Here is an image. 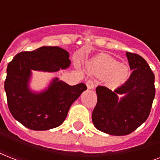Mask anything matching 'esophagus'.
<instances>
[{
    "label": "esophagus",
    "mask_w": 160,
    "mask_h": 160,
    "mask_svg": "<svg viewBox=\"0 0 160 160\" xmlns=\"http://www.w3.org/2000/svg\"><path fill=\"white\" fill-rule=\"evenodd\" d=\"M86 86H87L88 89H94V87H95L94 81L92 80H88L86 81Z\"/></svg>",
    "instance_id": "esophagus-1"
}]
</instances>
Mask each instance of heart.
Returning a JSON list of instances; mask_svg holds the SVG:
<instances>
[{"label": "heart", "instance_id": "obj_1", "mask_svg": "<svg viewBox=\"0 0 160 160\" xmlns=\"http://www.w3.org/2000/svg\"><path fill=\"white\" fill-rule=\"evenodd\" d=\"M89 70L100 77L107 76V80L114 85H120L127 80L129 70L126 65L107 55H100L88 63Z\"/></svg>", "mask_w": 160, "mask_h": 160}]
</instances>
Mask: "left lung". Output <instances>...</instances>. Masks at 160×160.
I'll list each match as a JSON object with an SVG mask.
<instances>
[{
	"mask_svg": "<svg viewBox=\"0 0 160 160\" xmlns=\"http://www.w3.org/2000/svg\"><path fill=\"white\" fill-rule=\"evenodd\" d=\"M126 56L133 70L129 80L114 91L97 86L92 113L96 129L116 136L130 134L148 119L155 95L154 75L146 60L130 52Z\"/></svg>",
	"mask_w": 160,
	"mask_h": 160,
	"instance_id": "obj_1",
	"label": "left lung"
}]
</instances>
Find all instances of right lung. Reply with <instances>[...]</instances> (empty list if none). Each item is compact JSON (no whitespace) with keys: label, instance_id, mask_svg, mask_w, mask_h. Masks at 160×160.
<instances>
[{"label":"right lung","instance_id":"add662e5","mask_svg":"<svg viewBox=\"0 0 160 160\" xmlns=\"http://www.w3.org/2000/svg\"><path fill=\"white\" fill-rule=\"evenodd\" d=\"M69 52L58 46H42L15 55L6 70L5 90L12 116L33 130H47L60 126L70 106L87 87L84 83L69 85L55 78L40 93L29 88L31 70L56 72L70 65Z\"/></svg>","mask_w":160,"mask_h":160}]
</instances>
